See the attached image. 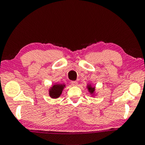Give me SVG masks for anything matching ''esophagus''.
I'll use <instances>...</instances> for the list:
<instances>
[{
	"instance_id": "1",
	"label": "esophagus",
	"mask_w": 145,
	"mask_h": 145,
	"mask_svg": "<svg viewBox=\"0 0 145 145\" xmlns=\"http://www.w3.org/2000/svg\"><path fill=\"white\" fill-rule=\"evenodd\" d=\"M71 85H72V86H78V83L76 81H73V82H71Z\"/></svg>"
}]
</instances>
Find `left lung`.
<instances>
[{
	"label": "left lung",
	"instance_id": "obj_1",
	"mask_svg": "<svg viewBox=\"0 0 145 145\" xmlns=\"http://www.w3.org/2000/svg\"><path fill=\"white\" fill-rule=\"evenodd\" d=\"M86 88L88 90L89 93L91 96H92V97H95V96L97 95L98 93L97 92V91H96L95 86H93L91 84H88L86 86Z\"/></svg>",
	"mask_w": 145,
	"mask_h": 145
}]
</instances>
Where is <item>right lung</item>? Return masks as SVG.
<instances>
[{
    "label": "right lung",
    "instance_id": "add662e5",
    "mask_svg": "<svg viewBox=\"0 0 145 145\" xmlns=\"http://www.w3.org/2000/svg\"><path fill=\"white\" fill-rule=\"evenodd\" d=\"M65 85L64 84H58V83H55L52 86H50L49 89H48V94L49 96L52 99H57L61 94L62 93L63 89L65 88Z\"/></svg>",
    "mask_w": 145,
    "mask_h": 145
}]
</instances>
